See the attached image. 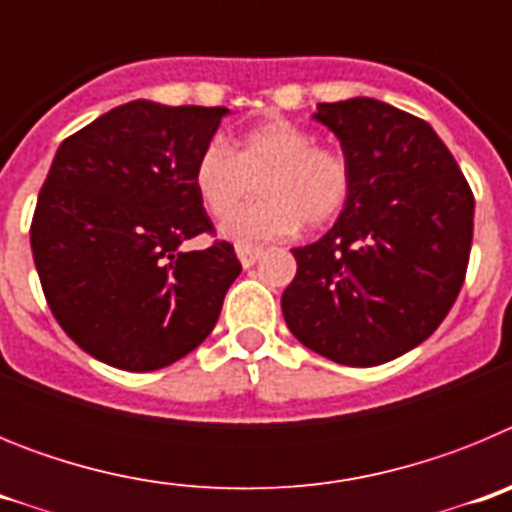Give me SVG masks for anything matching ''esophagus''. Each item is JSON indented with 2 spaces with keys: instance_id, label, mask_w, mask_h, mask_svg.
<instances>
[{
  "instance_id": "1",
  "label": "esophagus",
  "mask_w": 512,
  "mask_h": 512,
  "mask_svg": "<svg viewBox=\"0 0 512 512\" xmlns=\"http://www.w3.org/2000/svg\"><path fill=\"white\" fill-rule=\"evenodd\" d=\"M235 253H238V259H241V264L246 266H253L256 264V261L261 259V248H253V246H241V243H238V246H235Z\"/></svg>"
}]
</instances>
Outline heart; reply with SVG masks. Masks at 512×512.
<instances>
[{
	"label": "heart",
	"instance_id": "obj_1",
	"mask_svg": "<svg viewBox=\"0 0 512 512\" xmlns=\"http://www.w3.org/2000/svg\"><path fill=\"white\" fill-rule=\"evenodd\" d=\"M262 197L235 216L252 182ZM194 192L212 217L223 220V235L241 246L287 238L300 225L320 228L341 215L354 171L341 148L320 146L315 135L292 120H266L230 143H207L192 166Z\"/></svg>",
	"mask_w": 512,
	"mask_h": 512
}]
</instances>
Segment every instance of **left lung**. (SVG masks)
I'll return each instance as SVG.
<instances>
[{"label": "left lung", "mask_w": 512, "mask_h": 512, "mask_svg": "<svg viewBox=\"0 0 512 512\" xmlns=\"http://www.w3.org/2000/svg\"><path fill=\"white\" fill-rule=\"evenodd\" d=\"M315 120L341 140L354 189L320 241L292 248L284 320L325 359L377 366L449 315L472 251L474 194L420 117L356 97L318 104Z\"/></svg>", "instance_id": "1"}]
</instances>
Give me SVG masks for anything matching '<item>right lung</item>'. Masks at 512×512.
I'll return each mask as SVG.
<instances>
[{
    "label": "right lung",
    "instance_id": "obj_1",
    "mask_svg": "<svg viewBox=\"0 0 512 512\" xmlns=\"http://www.w3.org/2000/svg\"><path fill=\"white\" fill-rule=\"evenodd\" d=\"M225 107L135 102L104 112L56 151L30 246L43 295L66 336L125 372H153L200 346L241 274L194 192V158Z\"/></svg>",
    "mask_w": 512,
    "mask_h": 512
}]
</instances>
